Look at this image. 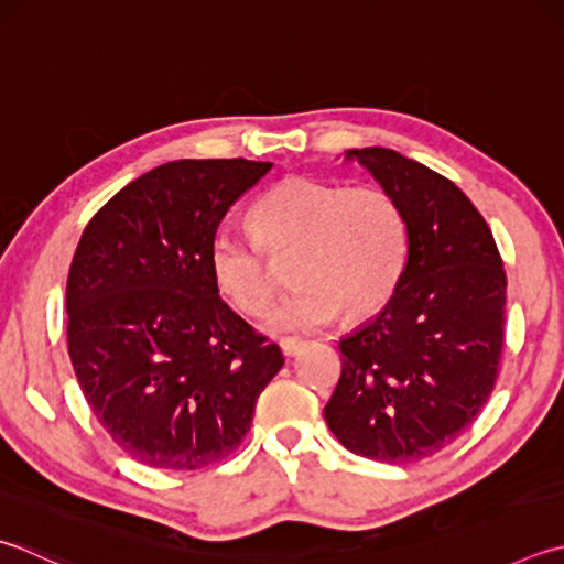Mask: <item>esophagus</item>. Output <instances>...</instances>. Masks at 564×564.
Returning a JSON list of instances; mask_svg holds the SVG:
<instances>
[{
    "instance_id": "1",
    "label": "esophagus",
    "mask_w": 564,
    "mask_h": 564,
    "mask_svg": "<svg viewBox=\"0 0 564 564\" xmlns=\"http://www.w3.org/2000/svg\"><path fill=\"white\" fill-rule=\"evenodd\" d=\"M281 345V352L285 357H295L301 350H303V340H299V337H283V340L279 343Z\"/></svg>"
}]
</instances>
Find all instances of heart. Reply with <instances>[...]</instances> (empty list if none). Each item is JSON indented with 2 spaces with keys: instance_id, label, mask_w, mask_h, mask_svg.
<instances>
[{
  "instance_id": "b5f03b06",
  "label": "heart",
  "mask_w": 564,
  "mask_h": 564,
  "mask_svg": "<svg viewBox=\"0 0 564 564\" xmlns=\"http://www.w3.org/2000/svg\"><path fill=\"white\" fill-rule=\"evenodd\" d=\"M251 231L219 227L209 241L217 289L243 313L271 301V259L291 253L295 283L269 313L271 333L317 330L340 313L365 317L392 299L406 263V221L392 194L313 177H285L251 204Z\"/></svg>"
}]
</instances>
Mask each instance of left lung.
Listing matches in <instances>:
<instances>
[{
	"instance_id": "8db88e82",
	"label": "left lung",
	"mask_w": 564,
	"mask_h": 564,
	"mask_svg": "<svg viewBox=\"0 0 564 564\" xmlns=\"http://www.w3.org/2000/svg\"><path fill=\"white\" fill-rule=\"evenodd\" d=\"M392 194L406 263L392 299L340 340L343 375L323 414L345 448L384 464L442 452L494 392L506 271L494 234L454 182L397 150H345Z\"/></svg>"
}]
</instances>
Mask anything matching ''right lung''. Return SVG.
Segmentation results:
<instances>
[{"mask_svg":"<svg viewBox=\"0 0 564 564\" xmlns=\"http://www.w3.org/2000/svg\"><path fill=\"white\" fill-rule=\"evenodd\" d=\"M273 162L175 160L88 221L66 283L68 355L122 452L194 470L247 436L283 355L219 299L209 241Z\"/></svg>","mask_w":564,"mask_h":564,"instance_id":"right-lung-1","label":"right lung"}]
</instances>
